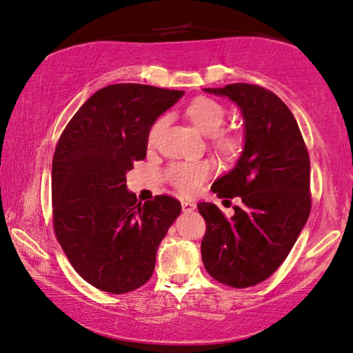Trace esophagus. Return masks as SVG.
Masks as SVG:
<instances>
[{"mask_svg":"<svg viewBox=\"0 0 353 353\" xmlns=\"http://www.w3.org/2000/svg\"><path fill=\"white\" fill-rule=\"evenodd\" d=\"M181 208H183L184 213H192V211L197 208V205H195L194 202H188V200H183Z\"/></svg>","mask_w":353,"mask_h":353,"instance_id":"34e87169","label":"esophagus"}]
</instances>
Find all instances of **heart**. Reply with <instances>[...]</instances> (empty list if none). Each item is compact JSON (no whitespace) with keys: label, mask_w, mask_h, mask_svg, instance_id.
Wrapping results in <instances>:
<instances>
[{"label":"heart","mask_w":353,"mask_h":353,"mask_svg":"<svg viewBox=\"0 0 353 353\" xmlns=\"http://www.w3.org/2000/svg\"><path fill=\"white\" fill-rule=\"evenodd\" d=\"M188 117L195 128L205 135H211V140L221 153L233 154L240 148V139L236 134L221 131L224 126L227 112L218 101L211 97H197L188 105ZM165 118H159L150 129L148 142L154 143L164 129ZM210 175L208 162H175L167 170L173 188L183 195H194Z\"/></svg>","instance_id":"heart-1"}]
</instances>
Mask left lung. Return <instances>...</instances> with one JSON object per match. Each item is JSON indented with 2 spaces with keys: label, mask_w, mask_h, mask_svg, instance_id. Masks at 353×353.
<instances>
[{
  "label": "left lung",
  "mask_w": 353,
  "mask_h": 353,
  "mask_svg": "<svg viewBox=\"0 0 353 353\" xmlns=\"http://www.w3.org/2000/svg\"><path fill=\"white\" fill-rule=\"evenodd\" d=\"M203 91L240 107L245 146L235 167L211 186L219 199H241L235 214L227 219L214 203L197 205L207 222L202 260L216 281L245 289L279 268L305 227L311 164L295 117L274 93L249 83Z\"/></svg>",
  "instance_id": "8db88e82"
}]
</instances>
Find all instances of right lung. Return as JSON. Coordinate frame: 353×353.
<instances>
[{"mask_svg":"<svg viewBox=\"0 0 353 353\" xmlns=\"http://www.w3.org/2000/svg\"><path fill=\"white\" fill-rule=\"evenodd\" d=\"M184 94L117 83L90 97L68 123L52 164L53 229L70 265L96 289L126 294L151 278L156 252L181 203L137 202L126 173L146 156L154 121Z\"/></svg>","mask_w":353,"mask_h":353,"instance_id":"add662e5","label":"right lung"}]
</instances>
